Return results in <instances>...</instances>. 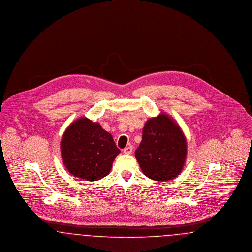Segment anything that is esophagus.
Returning a JSON list of instances; mask_svg holds the SVG:
<instances>
[{
    "mask_svg": "<svg viewBox=\"0 0 252 252\" xmlns=\"http://www.w3.org/2000/svg\"><path fill=\"white\" fill-rule=\"evenodd\" d=\"M132 150H133V147H132V145H129V146L126 147V148L123 150V152H124L125 154H131Z\"/></svg>",
    "mask_w": 252,
    "mask_h": 252,
    "instance_id": "34e87169",
    "label": "esophagus"
}]
</instances>
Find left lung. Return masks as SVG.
<instances>
[{
    "label": "left lung",
    "instance_id": "1",
    "mask_svg": "<svg viewBox=\"0 0 252 252\" xmlns=\"http://www.w3.org/2000/svg\"><path fill=\"white\" fill-rule=\"evenodd\" d=\"M187 155V142L180 126L161 113L146 121L135 157L150 180L166 181L178 177Z\"/></svg>",
    "mask_w": 252,
    "mask_h": 252
}]
</instances>
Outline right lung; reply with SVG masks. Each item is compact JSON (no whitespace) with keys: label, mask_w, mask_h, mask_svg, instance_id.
Here are the masks:
<instances>
[{"label":"right lung","mask_w":252,"mask_h":252,"mask_svg":"<svg viewBox=\"0 0 252 252\" xmlns=\"http://www.w3.org/2000/svg\"><path fill=\"white\" fill-rule=\"evenodd\" d=\"M60 150L69 173L89 181L108 176L114 158L121 152L111 134L104 130L99 123L85 117L72 122L67 127Z\"/></svg>","instance_id":"1"}]
</instances>
